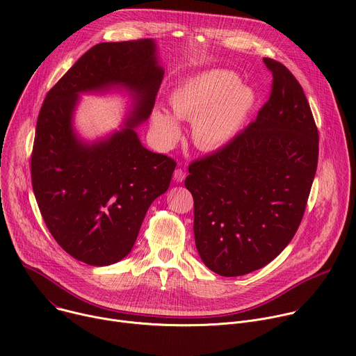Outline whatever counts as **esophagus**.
<instances>
[{
  "mask_svg": "<svg viewBox=\"0 0 356 356\" xmlns=\"http://www.w3.org/2000/svg\"><path fill=\"white\" fill-rule=\"evenodd\" d=\"M173 177H175V180H176L177 183H181V181L184 180V177H186V172H184L181 168H177V169L175 170V173H173Z\"/></svg>",
  "mask_w": 356,
  "mask_h": 356,
  "instance_id": "1",
  "label": "esophagus"
}]
</instances>
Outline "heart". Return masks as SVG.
<instances>
[{
  "instance_id": "heart-1",
  "label": "heart",
  "mask_w": 356,
  "mask_h": 356,
  "mask_svg": "<svg viewBox=\"0 0 356 356\" xmlns=\"http://www.w3.org/2000/svg\"><path fill=\"white\" fill-rule=\"evenodd\" d=\"M257 103V92L225 69L202 70L183 80L170 95L175 115L193 122V140L201 150L227 146L242 129ZM159 139L173 143L180 135L179 122L168 111L154 113Z\"/></svg>"
}]
</instances>
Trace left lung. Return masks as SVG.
<instances>
[{
	"label": "left lung",
	"mask_w": 356,
	"mask_h": 356,
	"mask_svg": "<svg viewBox=\"0 0 356 356\" xmlns=\"http://www.w3.org/2000/svg\"><path fill=\"white\" fill-rule=\"evenodd\" d=\"M269 99L227 146L197 159L184 180L202 262L234 277L264 268L293 239L318 163V129L302 87L277 60Z\"/></svg>",
	"instance_id": "1"
}]
</instances>
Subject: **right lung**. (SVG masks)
I'll return each mask as SVG.
<instances>
[{
  "mask_svg": "<svg viewBox=\"0 0 356 356\" xmlns=\"http://www.w3.org/2000/svg\"><path fill=\"white\" fill-rule=\"evenodd\" d=\"M162 79L154 40L106 42L87 50L44 97L32 188L49 232L80 262L106 266L127 257L152 201L169 188L175 159L143 147L134 131L152 113ZM114 83L137 92L134 118L110 140L81 144L71 131L76 94Z\"/></svg>",
  "mask_w": 356,
  "mask_h": 356,
  "instance_id": "1",
  "label": "right lung"
}]
</instances>
